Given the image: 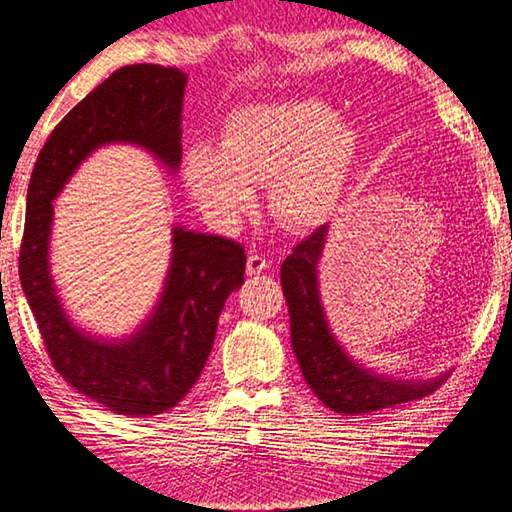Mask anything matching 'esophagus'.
<instances>
[{"mask_svg":"<svg viewBox=\"0 0 512 512\" xmlns=\"http://www.w3.org/2000/svg\"><path fill=\"white\" fill-rule=\"evenodd\" d=\"M267 267H270V263H267L265 254H258V251H254V254H249V258H247V274L249 276L263 274Z\"/></svg>","mask_w":512,"mask_h":512,"instance_id":"obj_1","label":"esophagus"}]
</instances>
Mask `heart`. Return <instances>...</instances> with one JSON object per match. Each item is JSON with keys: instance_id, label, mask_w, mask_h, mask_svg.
<instances>
[{"instance_id": "1", "label": "heart", "mask_w": 512, "mask_h": 512, "mask_svg": "<svg viewBox=\"0 0 512 512\" xmlns=\"http://www.w3.org/2000/svg\"><path fill=\"white\" fill-rule=\"evenodd\" d=\"M358 131L317 99L249 104L226 117L217 149L206 142L183 156L192 199L217 222H233L267 181L272 215L290 229L329 220L358 158Z\"/></svg>"}]
</instances>
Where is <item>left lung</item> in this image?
<instances>
[{
	"label": "left lung",
	"instance_id": "1",
	"mask_svg": "<svg viewBox=\"0 0 512 512\" xmlns=\"http://www.w3.org/2000/svg\"><path fill=\"white\" fill-rule=\"evenodd\" d=\"M324 240L326 226H320L306 240H301L281 265L292 349L306 383L331 410L347 415L372 413L431 395L445 376L429 383L383 379L381 374L356 365L335 342L317 292V261L322 256Z\"/></svg>",
	"mask_w": 512,
	"mask_h": 512
}]
</instances>
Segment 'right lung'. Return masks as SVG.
Masks as SVG:
<instances>
[{"label":"right lung","instance_id":"right-lung-1","mask_svg":"<svg viewBox=\"0 0 512 512\" xmlns=\"http://www.w3.org/2000/svg\"><path fill=\"white\" fill-rule=\"evenodd\" d=\"M183 90L186 74L177 67L138 63L115 70L56 124L27 190L20 283L47 354L74 390L120 415L165 413L188 395L213 349L226 297L245 283L247 254L238 242L177 226L154 315L129 340H92L67 320L49 276L52 199L106 142H133L177 170Z\"/></svg>","mask_w":512,"mask_h":512}]
</instances>
